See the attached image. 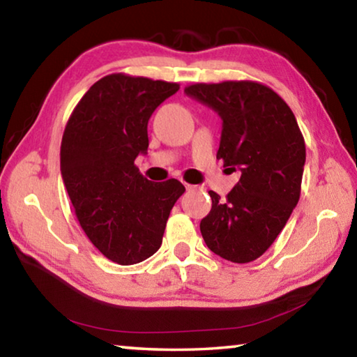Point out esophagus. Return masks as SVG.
Returning <instances> with one entry per match:
<instances>
[{
	"label": "esophagus",
	"mask_w": 357,
	"mask_h": 357,
	"mask_svg": "<svg viewBox=\"0 0 357 357\" xmlns=\"http://www.w3.org/2000/svg\"><path fill=\"white\" fill-rule=\"evenodd\" d=\"M185 189L187 190H198V189H200V187H198V185H193V184H185Z\"/></svg>",
	"instance_id": "obj_1"
}]
</instances>
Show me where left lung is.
I'll return each instance as SVG.
<instances>
[{
  "mask_svg": "<svg viewBox=\"0 0 357 357\" xmlns=\"http://www.w3.org/2000/svg\"><path fill=\"white\" fill-rule=\"evenodd\" d=\"M222 119L217 159L241 179L200 223L204 243L233 263H250L269 249L299 202L305 143L291 108L257 82L195 83L184 89Z\"/></svg>",
  "mask_w": 357,
  "mask_h": 357,
  "instance_id": "1",
  "label": "left lung"
}]
</instances>
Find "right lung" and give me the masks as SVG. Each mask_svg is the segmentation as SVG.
<instances>
[{
    "label": "right lung",
    "mask_w": 357,
    "mask_h": 357,
    "mask_svg": "<svg viewBox=\"0 0 357 357\" xmlns=\"http://www.w3.org/2000/svg\"><path fill=\"white\" fill-rule=\"evenodd\" d=\"M178 83L112 74L78 102L61 142V176L89 241L112 261L140 263L159 250L185 187L151 183L135 167L148 151V121Z\"/></svg>",
    "instance_id": "1"
}]
</instances>
